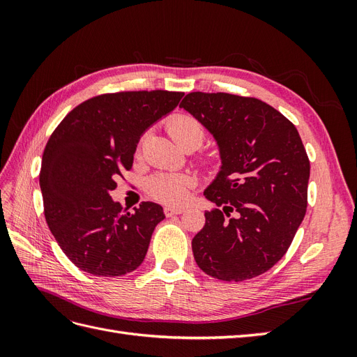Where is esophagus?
I'll use <instances>...</instances> for the list:
<instances>
[{
  "instance_id": "obj_1",
  "label": "esophagus",
  "mask_w": 357,
  "mask_h": 357,
  "mask_svg": "<svg viewBox=\"0 0 357 357\" xmlns=\"http://www.w3.org/2000/svg\"><path fill=\"white\" fill-rule=\"evenodd\" d=\"M165 215L167 218H171V215H176V214H181L183 211H185V208L183 207H165Z\"/></svg>"
}]
</instances>
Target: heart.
Segmentation results:
<instances>
[{"label": "heart", "mask_w": 357, "mask_h": 357, "mask_svg": "<svg viewBox=\"0 0 357 357\" xmlns=\"http://www.w3.org/2000/svg\"><path fill=\"white\" fill-rule=\"evenodd\" d=\"M167 131L183 150L198 149L205 138V129L201 122L185 113L171 116L167 121ZM143 144L144 135L138 139L137 152L142 150ZM213 156L199 158V164L204 167L213 165ZM193 186H195V177L190 174H172V172H159L147 181V190L150 195L168 205H181L188 199Z\"/></svg>", "instance_id": "heart-1"}]
</instances>
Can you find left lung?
Segmentation results:
<instances>
[{
  "mask_svg": "<svg viewBox=\"0 0 357 357\" xmlns=\"http://www.w3.org/2000/svg\"><path fill=\"white\" fill-rule=\"evenodd\" d=\"M180 107L218 139L223 162L204 192L218 208L193 236L195 261L223 282L261 275L286 255L307 211L310 159L298 129L252 96L190 92Z\"/></svg>",
  "mask_w": 357,
  "mask_h": 357,
  "instance_id": "left-lung-1",
  "label": "left lung"
}]
</instances>
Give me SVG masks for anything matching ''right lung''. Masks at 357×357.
I'll list each match as a JSON object with an SVG mask.
<instances>
[{"label":"right lung","mask_w":357,"mask_h":357,"mask_svg":"<svg viewBox=\"0 0 357 357\" xmlns=\"http://www.w3.org/2000/svg\"><path fill=\"white\" fill-rule=\"evenodd\" d=\"M183 92L123 91L96 95L62 119L45 147L40 188L56 243L82 271L132 273L144 261L162 207L144 201L134 213L113 202L117 178L132 168L137 143L174 110Z\"/></svg>","instance_id":"1"}]
</instances>
